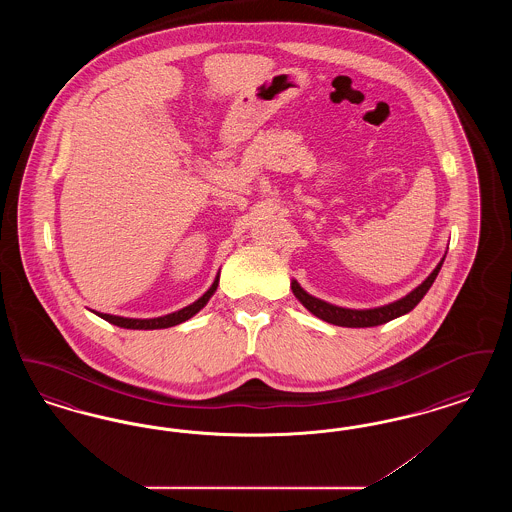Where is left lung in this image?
Wrapping results in <instances>:
<instances>
[{
	"mask_svg": "<svg viewBox=\"0 0 512 512\" xmlns=\"http://www.w3.org/2000/svg\"><path fill=\"white\" fill-rule=\"evenodd\" d=\"M445 261V255L443 259L439 261L438 267L432 270V274L420 284L416 286L413 292L407 293L405 297L388 303V305H382V307H374V309H345V307H338V305H332L328 301H322L315 295L305 292L297 280H292V292L301 305L313 313L315 317L324 320V322H330V324H336V326H345V328H370V326H380V324H386L393 318L403 317L407 313H411L414 307L420 303V299L426 295V292L432 288L436 276H438L441 265Z\"/></svg>",
	"mask_w": 512,
	"mask_h": 512,
	"instance_id": "8db88e82",
	"label": "left lung"
}]
</instances>
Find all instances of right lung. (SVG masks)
<instances>
[{"instance_id":"right-lung-1","label":"right lung","mask_w":512,"mask_h":512,"mask_svg":"<svg viewBox=\"0 0 512 512\" xmlns=\"http://www.w3.org/2000/svg\"><path fill=\"white\" fill-rule=\"evenodd\" d=\"M219 278L220 274H217V278H215V282L211 284V288L203 293L197 301H194L192 305H188V307H184V309H180V311H174V313L165 315V317L126 318L117 317V315H105V313H96V315L103 318V320H107V322H111V324H115V326L128 328V330H159V328H171V326H176V324L186 322L188 318L194 317V315H197V313L207 305V301L213 297V293L217 292Z\"/></svg>"}]
</instances>
